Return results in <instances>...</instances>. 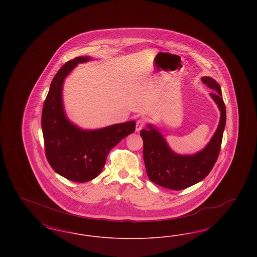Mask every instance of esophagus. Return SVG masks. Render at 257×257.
<instances>
[{"instance_id":"34e87169","label":"esophagus","mask_w":257,"mask_h":257,"mask_svg":"<svg viewBox=\"0 0 257 257\" xmlns=\"http://www.w3.org/2000/svg\"><path fill=\"white\" fill-rule=\"evenodd\" d=\"M146 126V120L143 118H139L136 122V131L140 132Z\"/></svg>"}]
</instances>
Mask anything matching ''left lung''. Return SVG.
Returning <instances> with one entry per match:
<instances>
[{"instance_id": "1", "label": "left lung", "mask_w": 257, "mask_h": 257, "mask_svg": "<svg viewBox=\"0 0 257 257\" xmlns=\"http://www.w3.org/2000/svg\"><path fill=\"white\" fill-rule=\"evenodd\" d=\"M202 83L216 90L211 97L220 110V124L207 147L191 156L177 155L168 147L165 139L151 125L141 130L144 141V160L149 179L167 189L180 191L198 183L212 171L220 154L226 122V110L220 86L214 79L203 77Z\"/></svg>"}]
</instances>
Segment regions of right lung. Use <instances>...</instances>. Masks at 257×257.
Here are the masks:
<instances>
[{
	"label": "right lung",
	"instance_id": "right-lung-1",
	"mask_svg": "<svg viewBox=\"0 0 257 257\" xmlns=\"http://www.w3.org/2000/svg\"><path fill=\"white\" fill-rule=\"evenodd\" d=\"M88 60V57L75 58L65 62L55 75L41 116L45 155L50 166L61 176L79 183L95 178L103 170L110 149L136 129V122L128 121L85 131L67 120L61 99L63 80L78 63Z\"/></svg>",
	"mask_w": 257,
	"mask_h": 257
}]
</instances>
